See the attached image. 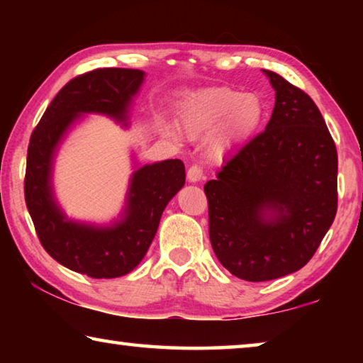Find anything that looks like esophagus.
I'll return each mask as SVG.
<instances>
[{
	"instance_id": "1",
	"label": "esophagus",
	"mask_w": 363,
	"mask_h": 363,
	"mask_svg": "<svg viewBox=\"0 0 363 363\" xmlns=\"http://www.w3.org/2000/svg\"><path fill=\"white\" fill-rule=\"evenodd\" d=\"M201 177H203V171H201L199 164H192V167H190L187 171L189 182H199V181H201Z\"/></svg>"
}]
</instances>
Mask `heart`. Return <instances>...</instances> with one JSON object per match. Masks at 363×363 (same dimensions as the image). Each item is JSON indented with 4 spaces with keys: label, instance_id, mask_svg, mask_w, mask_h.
Wrapping results in <instances>:
<instances>
[{
    "label": "heart",
    "instance_id": "heart-1",
    "mask_svg": "<svg viewBox=\"0 0 363 363\" xmlns=\"http://www.w3.org/2000/svg\"><path fill=\"white\" fill-rule=\"evenodd\" d=\"M262 115V102L253 93L242 94L230 88H208L184 97L177 110V123L181 133L190 139L206 136L224 124L211 143L213 157L220 158L257 130ZM164 133L174 139L181 136L171 126L164 128Z\"/></svg>",
    "mask_w": 363,
    "mask_h": 363
}]
</instances>
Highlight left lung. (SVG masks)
I'll return each mask as SVG.
<instances>
[{"label": "left lung", "mask_w": 363, "mask_h": 363, "mask_svg": "<svg viewBox=\"0 0 363 363\" xmlns=\"http://www.w3.org/2000/svg\"><path fill=\"white\" fill-rule=\"evenodd\" d=\"M266 130L205 184L210 240L219 262L248 281L304 267L333 224L337 153L314 101L274 72Z\"/></svg>", "instance_id": "obj_1"}]
</instances>
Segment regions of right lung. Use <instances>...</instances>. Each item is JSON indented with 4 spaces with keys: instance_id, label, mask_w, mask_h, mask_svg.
Here are the masks:
<instances>
[{
    "instance_id": "1",
    "label": "right lung",
    "mask_w": 363,
    "mask_h": 363,
    "mask_svg": "<svg viewBox=\"0 0 363 363\" xmlns=\"http://www.w3.org/2000/svg\"><path fill=\"white\" fill-rule=\"evenodd\" d=\"M144 75L134 69H97L70 79L49 104L30 138L26 203L43 248L67 269L93 279L121 277L143 261L163 210L186 182V168L181 160L138 168L121 218L110 225H93L67 219L54 200V155L82 113L126 121Z\"/></svg>"
}]
</instances>
